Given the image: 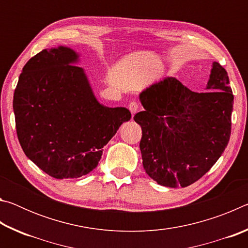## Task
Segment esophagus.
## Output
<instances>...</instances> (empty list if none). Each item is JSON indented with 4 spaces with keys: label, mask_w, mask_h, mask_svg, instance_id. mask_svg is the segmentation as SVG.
<instances>
[{
    "label": "esophagus",
    "mask_w": 248,
    "mask_h": 248,
    "mask_svg": "<svg viewBox=\"0 0 248 248\" xmlns=\"http://www.w3.org/2000/svg\"><path fill=\"white\" fill-rule=\"evenodd\" d=\"M128 108H129L130 112H131L132 115H134L136 112L140 110V105H139V103L134 102V100H133V102H130V104L128 105Z\"/></svg>",
    "instance_id": "esophagus-1"
}]
</instances>
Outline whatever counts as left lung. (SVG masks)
I'll return each instance as SVG.
<instances>
[{
	"label": "left lung",
	"mask_w": 248,
	"mask_h": 248,
	"mask_svg": "<svg viewBox=\"0 0 248 248\" xmlns=\"http://www.w3.org/2000/svg\"><path fill=\"white\" fill-rule=\"evenodd\" d=\"M204 93L166 78L140 94L143 167L162 186L187 187L216 164L231 137L234 96L225 69L215 62Z\"/></svg>",
	"instance_id": "obj_1"
}]
</instances>
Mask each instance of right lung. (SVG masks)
Instances as JSON below:
<instances>
[{"instance_id": "1", "label": "right lung", "mask_w": 248, "mask_h": 248, "mask_svg": "<svg viewBox=\"0 0 248 248\" xmlns=\"http://www.w3.org/2000/svg\"><path fill=\"white\" fill-rule=\"evenodd\" d=\"M72 49H45L29 59L14 92L13 108L20 146L46 174L78 178L98 165L103 148L127 108H108L96 100L83 69L73 65Z\"/></svg>"}]
</instances>
